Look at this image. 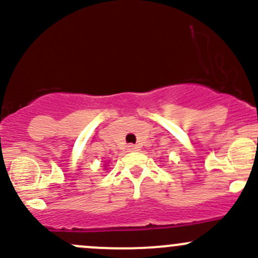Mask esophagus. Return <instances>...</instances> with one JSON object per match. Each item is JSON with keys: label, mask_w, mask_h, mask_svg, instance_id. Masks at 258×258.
<instances>
[{"label": "esophagus", "mask_w": 258, "mask_h": 258, "mask_svg": "<svg viewBox=\"0 0 258 258\" xmlns=\"http://www.w3.org/2000/svg\"><path fill=\"white\" fill-rule=\"evenodd\" d=\"M139 150V147L135 145H128L127 146V151H130V152H132V151H137Z\"/></svg>", "instance_id": "34e87169"}]
</instances>
